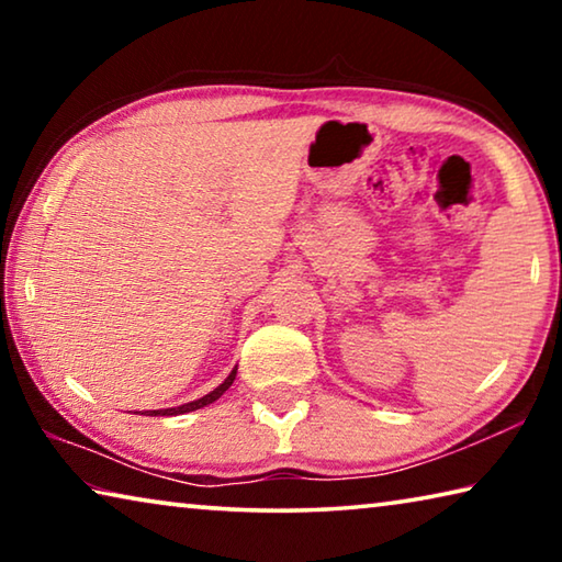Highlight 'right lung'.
Segmentation results:
<instances>
[{"instance_id":"1","label":"right lung","mask_w":562,"mask_h":562,"mask_svg":"<svg viewBox=\"0 0 562 562\" xmlns=\"http://www.w3.org/2000/svg\"><path fill=\"white\" fill-rule=\"evenodd\" d=\"M235 374H237V367L233 369L231 374L225 376V382L221 386H215L211 394H205L201 398H195V402H188V404H180V406H170V408H154V412H144V416H178V414H188V412H195V408H203L207 404H213L215 398H221L231 384L235 382Z\"/></svg>"}]
</instances>
